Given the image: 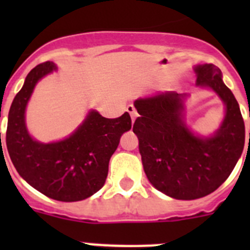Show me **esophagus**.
Listing matches in <instances>:
<instances>
[{
    "label": "esophagus",
    "instance_id": "obj_1",
    "mask_svg": "<svg viewBox=\"0 0 250 250\" xmlns=\"http://www.w3.org/2000/svg\"><path fill=\"white\" fill-rule=\"evenodd\" d=\"M126 110H127V112L130 114V116H131V121L134 123V121H135V119L138 118V112H136V109L132 105H129L127 106Z\"/></svg>",
    "mask_w": 250,
    "mask_h": 250
}]
</instances>
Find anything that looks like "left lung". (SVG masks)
I'll list each match as a JSON object with an SVG mask.
<instances>
[{"instance_id": "obj_1", "label": "left lung", "mask_w": 250, "mask_h": 250, "mask_svg": "<svg viewBox=\"0 0 250 250\" xmlns=\"http://www.w3.org/2000/svg\"><path fill=\"white\" fill-rule=\"evenodd\" d=\"M196 85L209 87L225 104V116L213 136L194 135L183 121L184 98L160 92L134 103L139 112L132 131L149 182L174 199L193 200L216 190L228 179L244 149L246 127L238 101L213 63L195 67ZM250 139V132H249Z\"/></svg>"}]
</instances>
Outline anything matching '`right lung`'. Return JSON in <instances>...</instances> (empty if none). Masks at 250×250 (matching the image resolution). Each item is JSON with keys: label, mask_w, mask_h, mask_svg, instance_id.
Listing matches in <instances>:
<instances>
[{"label": "right lung", "mask_w": 250, "mask_h": 250, "mask_svg": "<svg viewBox=\"0 0 250 250\" xmlns=\"http://www.w3.org/2000/svg\"><path fill=\"white\" fill-rule=\"evenodd\" d=\"M54 70L56 65L47 61L28 72L10 107L6 145L17 173L31 187L51 199L79 202L104 187L110 158L131 129V118L125 112L106 119L92 110L68 138L50 144L34 140L26 129V106L39 80Z\"/></svg>", "instance_id": "add662e5"}]
</instances>
